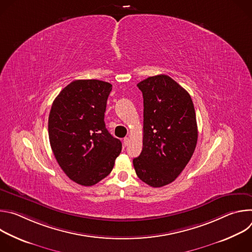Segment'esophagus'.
Masks as SVG:
<instances>
[{
  "mask_svg": "<svg viewBox=\"0 0 252 252\" xmlns=\"http://www.w3.org/2000/svg\"><path fill=\"white\" fill-rule=\"evenodd\" d=\"M128 142H129V138L128 137H125L124 138V145H125V147H126L128 145Z\"/></svg>",
  "mask_w": 252,
  "mask_h": 252,
  "instance_id": "obj_1",
  "label": "esophagus"
}]
</instances>
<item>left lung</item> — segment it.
Listing matches in <instances>:
<instances>
[{"mask_svg": "<svg viewBox=\"0 0 252 252\" xmlns=\"http://www.w3.org/2000/svg\"><path fill=\"white\" fill-rule=\"evenodd\" d=\"M143 96L142 151L133 158L139 179L161 188L181 174L197 142V125L189 94L166 75L137 84Z\"/></svg>", "mask_w": 252, "mask_h": 252, "instance_id": "left-lung-1", "label": "left lung"}]
</instances>
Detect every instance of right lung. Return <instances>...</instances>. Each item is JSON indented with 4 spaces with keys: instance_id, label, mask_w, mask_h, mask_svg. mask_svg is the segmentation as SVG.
<instances>
[{
    "instance_id": "obj_1",
    "label": "right lung",
    "mask_w": 252,
    "mask_h": 252,
    "mask_svg": "<svg viewBox=\"0 0 252 252\" xmlns=\"http://www.w3.org/2000/svg\"><path fill=\"white\" fill-rule=\"evenodd\" d=\"M110 83L78 80L55 98L49 116V138L63 171L75 183L92 187L109 175L122 142L105 127Z\"/></svg>"
}]
</instances>
